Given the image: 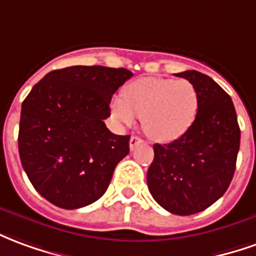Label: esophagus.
I'll use <instances>...</instances> for the list:
<instances>
[{"mask_svg":"<svg viewBox=\"0 0 256 256\" xmlns=\"http://www.w3.org/2000/svg\"><path fill=\"white\" fill-rule=\"evenodd\" d=\"M142 142H143V139H140V138L136 136V135H132L131 139H130V148H131V150H134L139 143H142Z\"/></svg>","mask_w":256,"mask_h":256,"instance_id":"esophagus-1","label":"esophagus"}]
</instances>
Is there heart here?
Listing matches in <instances>:
<instances>
[{
  "instance_id": "1",
  "label": "heart",
  "mask_w": 256,
  "mask_h": 256,
  "mask_svg": "<svg viewBox=\"0 0 256 256\" xmlns=\"http://www.w3.org/2000/svg\"><path fill=\"white\" fill-rule=\"evenodd\" d=\"M110 110L120 125H131L140 117L153 140L174 142L194 124L200 92L189 80L146 77L126 85L122 95L113 98Z\"/></svg>"
}]
</instances>
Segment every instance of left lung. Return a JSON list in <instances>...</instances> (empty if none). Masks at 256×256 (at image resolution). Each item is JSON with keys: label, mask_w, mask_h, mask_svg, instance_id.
Here are the masks:
<instances>
[{"label": "left lung", "mask_w": 256, "mask_h": 256, "mask_svg": "<svg viewBox=\"0 0 256 256\" xmlns=\"http://www.w3.org/2000/svg\"><path fill=\"white\" fill-rule=\"evenodd\" d=\"M200 92V110L188 134L156 143L148 171V192L164 210L193 215L219 200L229 188L240 148V126L230 98L211 77L188 70L175 74Z\"/></svg>", "instance_id": "obj_1"}]
</instances>
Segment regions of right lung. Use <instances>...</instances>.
I'll return each mask as SVG.
<instances>
[{
    "label": "right lung",
    "mask_w": 256,
    "mask_h": 256,
    "mask_svg": "<svg viewBox=\"0 0 256 256\" xmlns=\"http://www.w3.org/2000/svg\"><path fill=\"white\" fill-rule=\"evenodd\" d=\"M132 76L126 68L66 67L46 74L23 100L22 166L54 206L81 208L108 190L114 168L130 153V135L110 132L103 120L114 92Z\"/></svg>",
    "instance_id": "add662e5"
}]
</instances>
